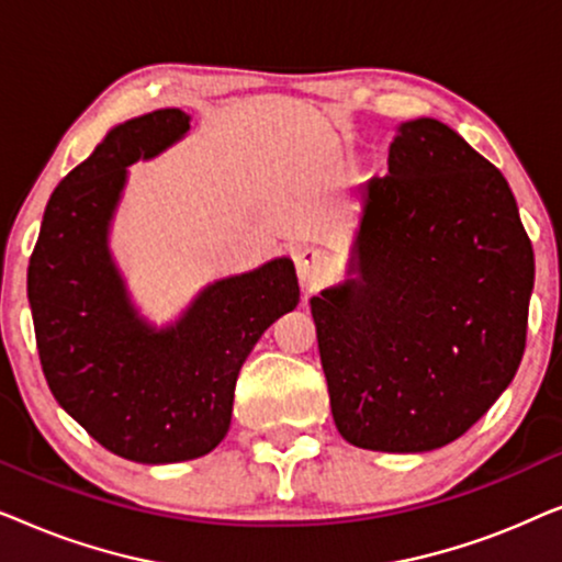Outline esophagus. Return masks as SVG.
<instances>
[{"label":"esophagus","instance_id":"obj_1","mask_svg":"<svg viewBox=\"0 0 562 562\" xmlns=\"http://www.w3.org/2000/svg\"><path fill=\"white\" fill-rule=\"evenodd\" d=\"M327 271V256L319 248H304L296 256V273L304 286H314Z\"/></svg>","mask_w":562,"mask_h":562}]
</instances>
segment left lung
<instances>
[{
  "instance_id": "left-lung-1",
  "label": "left lung",
  "mask_w": 562,
  "mask_h": 562,
  "mask_svg": "<svg viewBox=\"0 0 562 562\" xmlns=\"http://www.w3.org/2000/svg\"><path fill=\"white\" fill-rule=\"evenodd\" d=\"M532 286L502 171L440 120L402 122L348 279L310 299L337 432L381 452L458 440L517 373Z\"/></svg>"
}]
</instances>
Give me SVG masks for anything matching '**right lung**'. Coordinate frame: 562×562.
Masks as SVG:
<instances>
[{
  "mask_svg": "<svg viewBox=\"0 0 562 562\" xmlns=\"http://www.w3.org/2000/svg\"><path fill=\"white\" fill-rule=\"evenodd\" d=\"M189 127L173 106L112 127L50 194L27 268L53 396L102 448L145 465L202 458L225 440L245 358L299 304L294 263L281 256L206 283L164 327L135 306L110 248L127 166Z\"/></svg>",
  "mask_w": 562,
  "mask_h": 562,
  "instance_id": "obj_1",
  "label": "right lung"
}]
</instances>
